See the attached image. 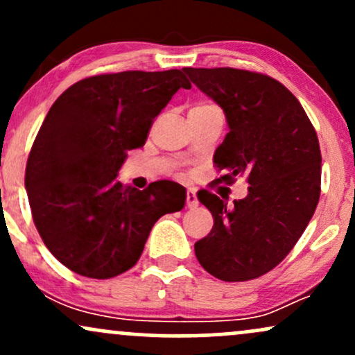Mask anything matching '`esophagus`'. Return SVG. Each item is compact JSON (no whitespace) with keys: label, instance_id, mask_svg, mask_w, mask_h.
<instances>
[{"label":"esophagus","instance_id":"34e87169","mask_svg":"<svg viewBox=\"0 0 355 355\" xmlns=\"http://www.w3.org/2000/svg\"><path fill=\"white\" fill-rule=\"evenodd\" d=\"M197 205H198L197 193H195L193 190H189L187 191V207H189V209H195Z\"/></svg>","mask_w":355,"mask_h":355}]
</instances>
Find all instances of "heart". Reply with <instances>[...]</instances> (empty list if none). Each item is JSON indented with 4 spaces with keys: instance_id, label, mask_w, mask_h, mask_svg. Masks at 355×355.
Listing matches in <instances>:
<instances>
[{
    "instance_id": "b5f03b06",
    "label": "heart",
    "mask_w": 355,
    "mask_h": 355,
    "mask_svg": "<svg viewBox=\"0 0 355 355\" xmlns=\"http://www.w3.org/2000/svg\"><path fill=\"white\" fill-rule=\"evenodd\" d=\"M209 107H214V105H209V103H198V105H195L193 108H209Z\"/></svg>"
}]
</instances>
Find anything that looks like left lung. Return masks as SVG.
Wrapping results in <instances>:
<instances>
[{
	"mask_svg": "<svg viewBox=\"0 0 355 355\" xmlns=\"http://www.w3.org/2000/svg\"><path fill=\"white\" fill-rule=\"evenodd\" d=\"M223 110L230 132L215 150L218 182L245 177L248 193L234 207L203 190L210 234L195 243L209 274L245 282L267 274L294 248L320 197V146L299 100L280 81L237 68H183Z\"/></svg>",
	"mask_w": 355,
	"mask_h": 355,
	"instance_id": "obj_1",
	"label": "left lung"
}]
</instances>
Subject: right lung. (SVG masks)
<instances>
[{
	"label": "right lung",
	"mask_w": 355,
	"mask_h": 355,
	"mask_svg": "<svg viewBox=\"0 0 355 355\" xmlns=\"http://www.w3.org/2000/svg\"><path fill=\"white\" fill-rule=\"evenodd\" d=\"M190 87L180 70L108 73L80 80L53 103L31 146L24 187L44 245L75 274H123L138 262L155 222L183 209L178 183L138 190L116 175L175 93Z\"/></svg>",
	"instance_id": "1"
}]
</instances>
